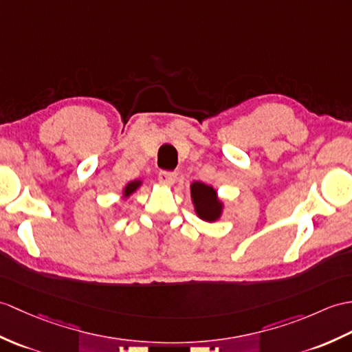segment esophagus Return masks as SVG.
<instances>
[{"instance_id": "esophagus-1", "label": "esophagus", "mask_w": 352, "mask_h": 352, "mask_svg": "<svg viewBox=\"0 0 352 352\" xmlns=\"http://www.w3.org/2000/svg\"><path fill=\"white\" fill-rule=\"evenodd\" d=\"M175 178H177V174L170 173V170H160V173H159V182L162 184H165V186L174 184Z\"/></svg>"}]
</instances>
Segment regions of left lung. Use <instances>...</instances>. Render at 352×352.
I'll list each match as a JSON object with an SVG mask.
<instances>
[{"instance_id":"8db88e82","label":"left lung","mask_w":352,"mask_h":352,"mask_svg":"<svg viewBox=\"0 0 352 352\" xmlns=\"http://www.w3.org/2000/svg\"><path fill=\"white\" fill-rule=\"evenodd\" d=\"M192 190V199L195 204L196 213L207 222H213L222 211V204L219 202L216 190L204 183L196 182L190 186Z\"/></svg>"}]
</instances>
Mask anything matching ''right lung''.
Masks as SVG:
<instances>
[{
  "label": "right lung",
  "instance_id": "obj_1",
  "mask_svg": "<svg viewBox=\"0 0 352 352\" xmlns=\"http://www.w3.org/2000/svg\"><path fill=\"white\" fill-rule=\"evenodd\" d=\"M139 184H141V182H133V183H129L127 186H126V189H124V195L126 196H129V195H132L138 187H139Z\"/></svg>",
  "mask_w": 352,
  "mask_h": 352
}]
</instances>
